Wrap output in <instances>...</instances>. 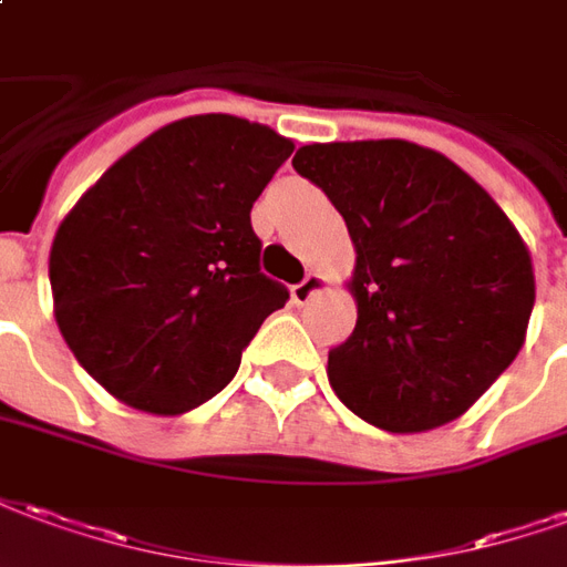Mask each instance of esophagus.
<instances>
[{"mask_svg": "<svg viewBox=\"0 0 567 567\" xmlns=\"http://www.w3.org/2000/svg\"><path fill=\"white\" fill-rule=\"evenodd\" d=\"M323 289H326V278H320V275H308L301 284L292 287V301H296V305H308V301H311L317 292H323Z\"/></svg>", "mask_w": 567, "mask_h": 567, "instance_id": "obj_1", "label": "esophagus"}]
</instances>
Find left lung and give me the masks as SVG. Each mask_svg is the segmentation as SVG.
I'll return each mask as SVG.
<instances>
[{
  "label": "left lung",
  "mask_w": 567,
  "mask_h": 567,
  "mask_svg": "<svg viewBox=\"0 0 567 567\" xmlns=\"http://www.w3.org/2000/svg\"><path fill=\"white\" fill-rule=\"evenodd\" d=\"M357 247V329L329 383L365 423L425 432L468 411L526 341L535 271L495 198L444 153L402 138L305 144Z\"/></svg>",
  "instance_id": "obj_1"
}]
</instances>
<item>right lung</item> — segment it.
Returning <instances> with one entry per match:
<instances>
[{"label": "right lung", "instance_id": "right-lung-1", "mask_svg": "<svg viewBox=\"0 0 567 567\" xmlns=\"http://www.w3.org/2000/svg\"><path fill=\"white\" fill-rule=\"evenodd\" d=\"M289 153V138L233 114L175 120L65 214L51 247L53 317L114 399L193 411L287 305V287L259 271L250 208Z\"/></svg>", "mask_w": 567, "mask_h": 567}]
</instances>
